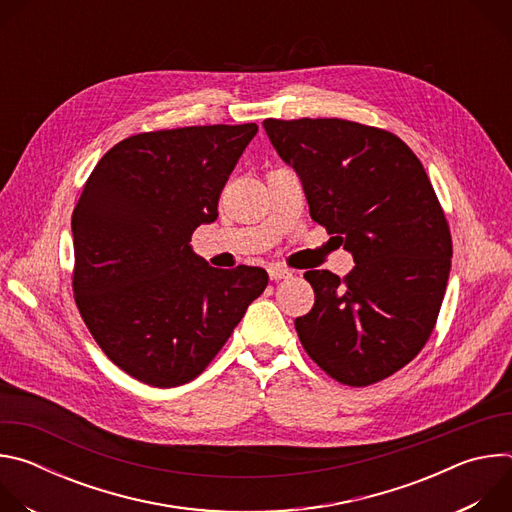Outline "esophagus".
<instances>
[{
  "instance_id": "34e87169",
  "label": "esophagus",
  "mask_w": 512,
  "mask_h": 512,
  "mask_svg": "<svg viewBox=\"0 0 512 512\" xmlns=\"http://www.w3.org/2000/svg\"><path fill=\"white\" fill-rule=\"evenodd\" d=\"M267 273H269V277H271V281H279V279H287V277H291L294 273H291L289 269H285V267H279V265H271L269 269H267Z\"/></svg>"
}]
</instances>
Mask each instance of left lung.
Here are the masks:
<instances>
[{
  "instance_id": "1",
  "label": "left lung",
  "mask_w": 512,
  "mask_h": 512,
  "mask_svg": "<svg viewBox=\"0 0 512 512\" xmlns=\"http://www.w3.org/2000/svg\"><path fill=\"white\" fill-rule=\"evenodd\" d=\"M302 180L310 216L352 253L346 277L306 271L314 308L296 318L304 350L348 387L379 383L425 346L452 265V235L409 145L346 119H265Z\"/></svg>"
}]
</instances>
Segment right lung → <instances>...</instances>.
Returning a JSON list of instances; mask_svg holds the SVG:
<instances>
[{
  "label": "right lung",
  "instance_id": "right-lung-1",
  "mask_svg": "<svg viewBox=\"0 0 512 512\" xmlns=\"http://www.w3.org/2000/svg\"><path fill=\"white\" fill-rule=\"evenodd\" d=\"M257 125H192L131 135L99 160L72 212V291L101 350L133 379H196L267 287V271L214 269L190 239Z\"/></svg>",
  "mask_w": 512,
  "mask_h": 512
}]
</instances>
